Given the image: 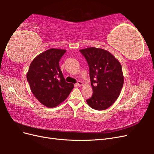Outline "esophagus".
Returning a JSON list of instances; mask_svg holds the SVG:
<instances>
[{
	"label": "esophagus",
	"mask_w": 154,
	"mask_h": 154,
	"mask_svg": "<svg viewBox=\"0 0 154 154\" xmlns=\"http://www.w3.org/2000/svg\"><path fill=\"white\" fill-rule=\"evenodd\" d=\"M83 85V83L82 82H80V81H78V82L76 83V85L78 86V87H81V86H82Z\"/></svg>",
	"instance_id": "1"
}]
</instances>
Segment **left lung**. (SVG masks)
I'll list each match as a JSON object with an SVG mask.
<instances>
[{
    "instance_id": "left-lung-1",
    "label": "left lung",
    "mask_w": 154,
    "mask_h": 154,
    "mask_svg": "<svg viewBox=\"0 0 154 154\" xmlns=\"http://www.w3.org/2000/svg\"><path fill=\"white\" fill-rule=\"evenodd\" d=\"M89 68L93 94L87 103L97 110L108 109L119 97L124 78L119 62L109 51L89 48L80 50Z\"/></svg>"
}]
</instances>
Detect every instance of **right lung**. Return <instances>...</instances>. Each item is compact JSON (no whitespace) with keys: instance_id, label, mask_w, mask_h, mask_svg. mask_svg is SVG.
I'll return each mask as SVG.
<instances>
[{"instance_id":"right-lung-1","label":"right lung","mask_w":154,"mask_h":154,"mask_svg":"<svg viewBox=\"0 0 154 154\" xmlns=\"http://www.w3.org/2000/svg\"><path fill=\"white\" fill-rule=\"evenodd\" d=\"M66 51L50 49L32 60L27 80L32 94L41 103L52 108L66 100L74 88L67 83L60 68L59 62Z\"/></svg>"}]
</instances>
